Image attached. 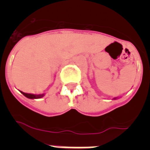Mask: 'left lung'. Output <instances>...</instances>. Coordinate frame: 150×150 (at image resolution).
Instances as JSON below:
<instances>
[{
    "label": "left lung",
    "mask_w": 150,
    "mask_h": 150,
    "mask_svg": "<svg viewBox=\"0 0 150 150\" xmlns=\"http://www.w3.org/2000/svg\"><path fill=\"white\" fill-rule=\"evenodd\" d=\"M116 98H118V97H116V98H112V99H113V100H116Z\"/></svg>",
    "instance_id": "obj_1"
}]
</instances>
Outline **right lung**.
<instances>
[{"mask_svg":"<svg viewBox=\"0 0 150 150\" xmlns=\"http://www.w3.org/2000/svg\"><path fill=\"white\" fill-rule=\"evenodd\" d=\"M21 93L23 95L28 98H30V99H38V98H43V96L45 95V93L43 94H30V93H25V92H23V91H20Z\"/></svg>","mask_w":150,"mask_h":150,"instance_id":"add662e5","label":"right lung"}]
</instances>
